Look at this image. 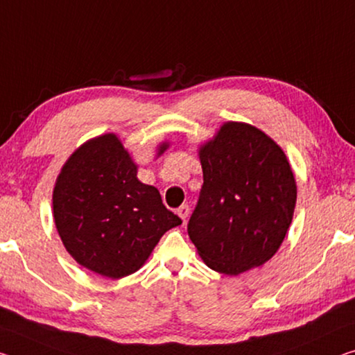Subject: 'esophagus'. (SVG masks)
<instances>
[{
	"mask_svg": "<svg viewBox=\"0 0 355 355\" xmlns=\"http://www.w3.org/2000/svg\"><path fill=\"white\" fill-rule=\"evenodd\" d=\"M177 215L183 219V223H187V218L189 215V207L188 205H182L177 210Z\"/></svg>",
	"mask_w": 355,
	"mask_h": 355,
	"instance_id": "1",
	"label": "esophagus"
}]
</instances>
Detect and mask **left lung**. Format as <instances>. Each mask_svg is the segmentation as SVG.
<instances>
[{"label":"left lung","instance_id":"obj_1","mask_svg":"<svg viewBox=\"0 0 355 355\" xmlns=\"http://www.w3.org/2000/svg\"><path fill=\"white\" fill-rule=\"evenodd\" d=\"M198 153L204 184L188 234L200 259L229 277L263 266L294 216L297 183L288 156L243 121L223 123Z\"/></svg>","mask_w":355,"mask_h":355}]
</instances>
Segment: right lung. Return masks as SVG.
Listing matches in <instances>:
<instances>
[{"label":"right lung","mask_w":355,"mask_h":355,"mask_svg":"<svg viewBox=\"0 0 355 355\" xmlns=\"http://www.w3.org/2000/svg\"><path fill=\"white\" fill-rule=\"evenodd\" d=\"M167 148L164 140L156 156ZM137 171L120 137L107 132L82 144L56 177L52 205L60 239L77 263L101 277L137 272L162 235L182 224Z\"/></svg>","instance_id":"obj_1"}]
</instances>
